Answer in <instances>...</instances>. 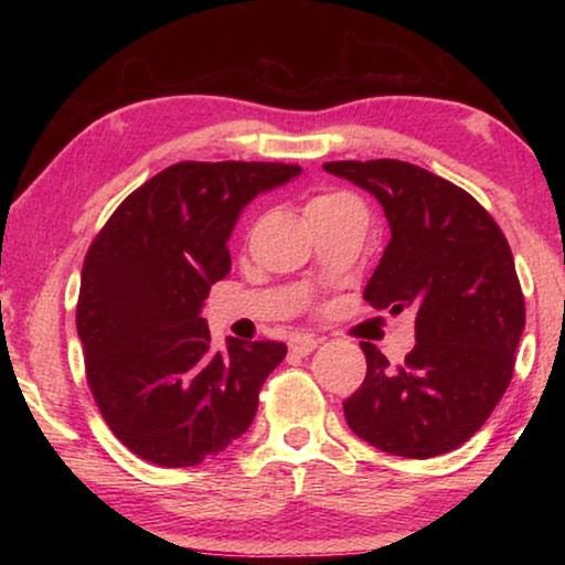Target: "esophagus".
<instances>
[{
  "mask_svg": "<svg viewBox=\"0 0 565 565\" xmlns=\"http://www.w3.org/2000/svg\"><path fill=\"white\" fill-rule=\"evenodd\" d=\"M319 347L317 337H309V333H296L289 339V351L296 356H309V353Z\"/></svg>",
  "mask_w": 565,
  "mask_h": 565,
  "instance_id": "obj_1",
  "label": "esophagus"
}]
</instances>
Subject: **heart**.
I'll list each match as a JSON object with an SVG mask.
<instances>
[{
    "label": "heart",
    "instance_id": "b5f03b06",
    "mask_svg": "<svg viewBox=\"0 0 565 565\" xmlns=\"http://www.w3.org/2000/svg\"><path fill=\"white\" fill-rule=\"evenodd\" d=\"M343 194H323V196H317V199H313V202L311 204H323V202H333V199H341ZM309 204V206H311Z\"/></svg>",
    "mask_w": 565,
    "mask_h": 565
}]
</instances>
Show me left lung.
<instances>
[{
  "instance_id": "8db88e82",
  "label": "left lung",
  "mask_w": 565,
  "mask_h": 565,
  "mask_svg": "<svg viewBox=\"0 0 565 565\" xmlns=\"http://www.w3.org/2000/svg\"><path fill=\"white\" fill-rule=\"evenodd\" d=\"M374 194L391 226L363 299L416 317L398 366L374 343L366 379L343 401L351 431L381 451L434 458L466 444L511 384L525 303L501 226L461 186L398 159L327 161Z\"/></svg>"
}]
</instances>
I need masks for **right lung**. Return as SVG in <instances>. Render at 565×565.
Wrapping results in <instances>:
<instances>
[{
	"label": "right lung",
	"instance_id": "obj_1",
	"mask_svg": "<svg viewBox=\"0 0 565 565\" xmlns=\"http://www.w3.org/2000/svg\"><path fill=\"white\" fill-rule=\"evenodd\" d=\"M299 174L276 161H179L94 236L76 303L87 384L111 434L145 461L196 466L252 426L286 343L228 339L214 351L199 311L232 271L226 242L242 209Z\"/></svg>",
	"mask_w": 565,
	"mask_h": 565
}]
</instances>
